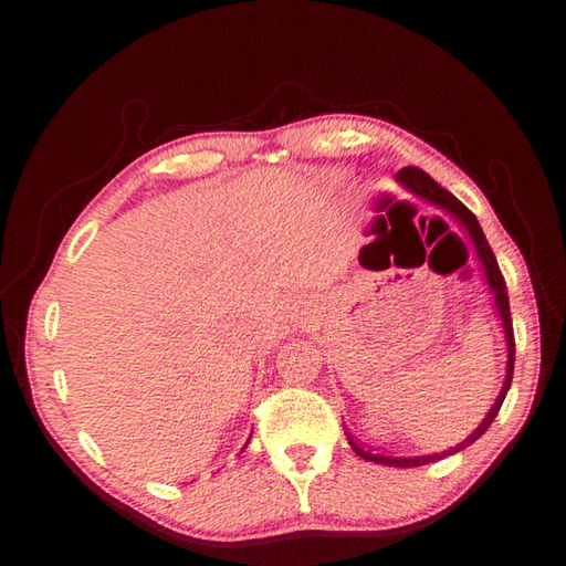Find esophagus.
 Returning a JSON list of instances; mask_svg holds the SVG:
<instances>
[{
  "label": "esophagus",
  "instance_id": "1",
  "mask_svg": "<svg viewBox=\"0 0 566 566\" xmlns=\"http://www.w3.org/2000/svg\"><path fill=\"white\" fill-rule=\"evenodd\" d=\"M295 307H303V301H297V303H295Z\"/></svg>",
  "mask_w": 566,
  "mask_h": 566
}]
</instances>
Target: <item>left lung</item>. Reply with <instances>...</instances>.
Instances as JSON below:
<instances>
[{
  "instance_id": "8db88e82",
  "label": "left lung",
  "mask_w": 566,
  "mask_h": 566,
  "mask_svg": "<svg viewBox=\"0 0 566 566\" xmlns=\"http://www.w3.org/2000/svg\"><path fill=\"white\" fill-rule=\"evenodd\" d=\"M397 179H399L401 187L411 189V195L421 197L423 201H431L433 207H441L443 211H449V214L465 229L468 237H471V243H473V249H475L478 261H481L483 271H485L488 287H490V293H493V297H495L497 315H500V319H503V333H505V345H507V369H505L503 389H500L495 403H493V407H490V411L485 413V419H483L481 423H478V429H475L471 436H468L465 441L455 443L453 449L441 451V453H433V455H413V458L384 455V453H371L369 449H361V446L352 441V436L347 433V441H349V446H352V451H355L359 458H365V461H375V463L394 465V468H419V465L436 463V461H441V458H446V455H453V453H458V451L468 449V446L481 439V436L490 429V423L495 421V416H497L500 407H503V401H505V397H507L510 384H513V369H515V333H513V317H510V301H507L505 279H503V273H500V269H497L495 253H493V249L488 247L485 233H483V229H481V223H478L473 211L468 209L465 205H461V201H458L449 189H443L441 185H436L433 179H431L429 175H426L423 169H419V167H403L401 172L397 175ZM463 247H465V243H463Z\"/></svg>"
}]
</instances>
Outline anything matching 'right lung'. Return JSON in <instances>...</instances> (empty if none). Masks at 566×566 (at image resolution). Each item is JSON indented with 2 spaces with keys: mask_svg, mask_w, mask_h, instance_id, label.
<instances>
[{
  "mask_svg": "<svg viewBox=\"0 0 566 566\" xmlns=\"http://www.w3.org/2000/svg\"><path fill=\"white\" fill-rule=\"evenodd\" d=\"M249 441H251V436H249ZM247 446H249V443H247Z\"/></svg>",
  "mask_w": 566,
  "mask_h": 566,
  "instance_id": "right-lung-1",
  "label": "right lung"
}]
</instances>
